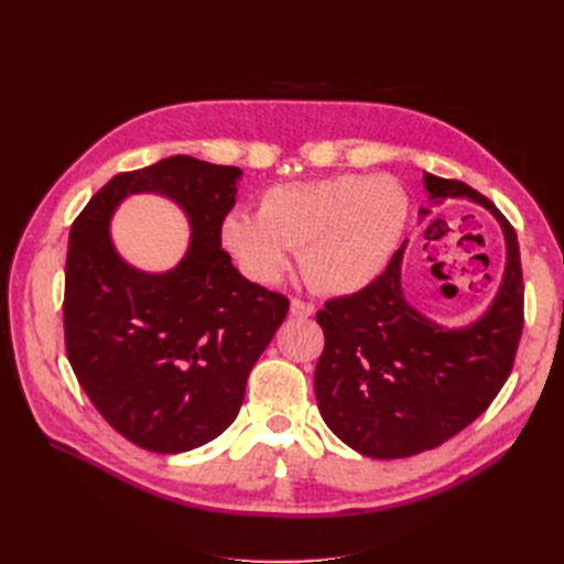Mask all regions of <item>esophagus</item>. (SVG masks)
Listing matches in <instances>:
<instances>
[{"label": "esophagus", "mask_w": 564, "mask_h": 564, "mask_svg": "<svg viewBox=\"0 0 564 564\" xmlns=\"http://www.w3.org/2000/svg\"><path fill=\"white\" fill-rule=\"evenodd\" d=\"M289 311H292L294 317H311V315H315V305L305 303L301 299H292V303H289Z\"/></svg>", "instance_id": "esophagus-1"}]
</instances>
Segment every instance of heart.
<instances>
[{
  "label": "heart",
  "instance_id": "1",
  "mask_svg": "<svg viewBox=\"0 0 564 564\" xmlns=\"http://www.w3.org/2000/svg\"><path fill=\"white\" fill-rule=\"evenodd\" d=\"M406 224L409 197L395 178L340 174L268 187L259 214L224 218L220 245L259 284H275L301 247L305 280L344 296L383 275Z\"/></svg>",
  "mask_w": 564,
  "mask_h": 564
}]
</instances>
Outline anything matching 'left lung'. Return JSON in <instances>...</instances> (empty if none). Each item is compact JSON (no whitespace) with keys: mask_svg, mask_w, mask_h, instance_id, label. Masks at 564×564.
Here are the masks:
<instances>
[{"mask_svg":"<svg viewBox=\"0 0 564 564\" xmlns=\"http://www.w3.org/2000/svg\"><path fill=\"white\" fill-rule=\"evenodd\" d=\"M431 207L470 199L499 220L506 268L489 308L466 327H442L402 292L404 245L383 275L317 313L324 350L315 395L324 423L371 458H406L435 449L480 416L499 395L522 334V268L513 226L460 181L423 174ZM421 209L429 218L433 209Z\"/></svg>","mask_w":564,"mask_h":564,"instance_id":"left-lung-1","label":"left lung"}]
</instances>
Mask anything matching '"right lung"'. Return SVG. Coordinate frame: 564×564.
Returning a JSON list of instances; mask_svg holds the SVG:
<instances>
[{"label": "right lung", "instance_id": "1", "mask_svg": "<svg viewBox=\"0 0 564 564\" xmlns=\"http://www.w3.org/2000/svg\"><path fill=\"white\" fill-rule=\"evenodd\" d=\"M240 176L237 166L166 158L110 178L70 228L67 360L100 416L148 452H191L224 433L286 317V296L242 278L220 249ZM141 192L172 198L192 224V245L166 273L133 269L111 242V214Z\"/></svg>", "mask_w": 564, "mask_h": 564}]
</instances>
